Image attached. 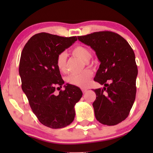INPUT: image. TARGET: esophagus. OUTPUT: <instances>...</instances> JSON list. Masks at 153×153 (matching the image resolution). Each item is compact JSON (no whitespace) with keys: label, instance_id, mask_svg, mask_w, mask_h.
Masks as SVG:
<instances>
[{"label":"esophagus","instance_id":"34e87169","mask_svg":"<svg viewBox=\"0 0 153 153\" xmlns=\"http://www.w3.org/2000/svg\"><path fill=\"white\" fill-rule=\"evenodd\" d=\"M87 91H88V90H87V89H82V92H83V93H86V92H87Z\"/></svg>","mask_w":153,"mask_h":153}]
</instances>
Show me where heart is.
Segmentation results:
<instances>
[{"instance_id":"obj_1","label":"heart","mask_w":153,"mask_h":153,"mask_svg":"<svg viewBox=\"0 0 153 153\" xmlns=\"http://www.w3.org/2000/svg\"><path fill=\"white\" fill-rule=\"evenodd\" d=\"M73 56L78 57L84 61L85 64L88 65V61L91 58L92 54L88 48L83 46H76L72 50ZM56 65L58 70L61 73L67 71V54L64 52L58 54L56 57ZM93 76V72L89 69H86L78 74H71L66 78V81L69 84L80 88H85L89 84L90 80Z\"/></svg>"}]
</instances>
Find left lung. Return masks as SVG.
Masks as SVG:
<instances>
[{"label": "left lung", "mask_w": 153, "mask_h": 153, "mask_svg": "<svg viewBox=\"0 0 153 153\" xmlns=\"http://www.w3.org/2000/svg\"><path fill=\"white\" fill-rule=\"evenodd\" d=\"M77 37L95 51L100 62L94 80L104 87L94 90L95 118L103 125L118 124L129 116L135 100L138 70L134 52L123 37L111 31Z\"/></svg>", "instance_id": "8db88e82"}]
</instances>
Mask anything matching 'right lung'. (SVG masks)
I'll return each instance as SVG.
<instances>
[{
    "label": "right lung",
    "instance_id": "right-lung-1",
    "mask_svg": "<svg viewBox=\"0 0 153 153\" xmlns=\"http://www.w3.org/2000/svg\"><path fill=\"white\" fill-rule=\"evenodd\" d=\"M77 40L40 33L24 46L19 72L22 88L31 109L42 124L52 129L68 126L74 120V106L82 97L79 87L67 83L58 95L54 92L64 84L56 65V57Z\"/></svg>",
    "mask_w": 153,
    "mask_h": 153
}]
</instances>
